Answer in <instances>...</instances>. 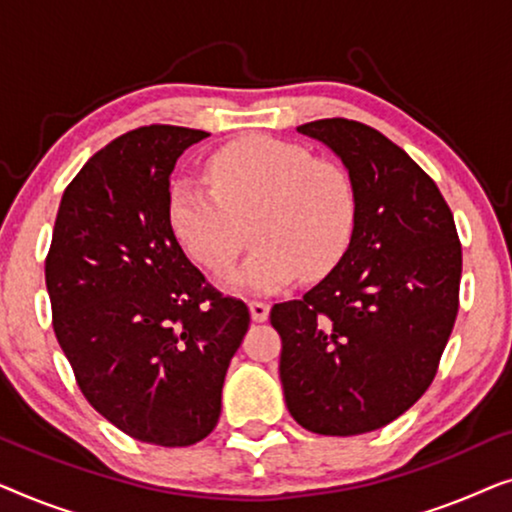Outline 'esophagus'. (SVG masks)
<instances>
[{
	"mask_svg": "<svg viewBox=\"0 0 512 512\" xmlns=\"http://www.w3.org/2000/svg\"><path fill=\"white\" fill-rule=\"evenodd\" d=\"M249 312H251V319L261 324V321H265V319L270 317V305L268 303H261V300H251Z\"/></svg>",
	"mask_w": 512,
	"mask_h": 512,
	"instance_id": "1",
	"label": "esophagus"
}]
</instances>
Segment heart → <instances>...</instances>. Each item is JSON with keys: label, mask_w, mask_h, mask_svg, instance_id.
<instances>
[{"label": "heart", "mask_w": 512, "mask_h": 512, "mask_svg": "<svg viewBox=\"0 0 512 512\" xmlns=\"http://www.w3.org/2000/svg\"><path fill=\"white\" fill-rule=\"evenodd\" d=\"M207 184L177 179L167 221L186 254L212 275L235 268L251 223L258 244L230 279L275 293L298 275L314 282L338 268L356 228V188L345 167L284 139L251 135L207 158Z\"/></svg>", "instance_id": "heart-1"}]
</instances>
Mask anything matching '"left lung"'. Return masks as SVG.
Returning <instances> with one entry per match:
<instances>
[{
  "label": "left lung",
  "instance_id": "obj_1",
  "mask_svg": "<svg viewBox=\"0 0 512 512\" xmlns=\"http://www.w3.org/2000/svg\"><path fill=\"white\" fill-rule=\"evenodd\" d=\"M326 144L356 188L338 268L277 303L279 377L291 417L321 436H359L429 389L459 310L461 244L436 181L382 132L347 118L298 128Z\"/></svg>",
  "mask_w": 512,
  "mask_h": 512
}]
</instances>
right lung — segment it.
I'll list each match as a JSON object with an SVG mask.
<instances>
[{
	"label": "right lung",
	"mask_w": 512,
	"mask_h": 512,
	"mask_svg": "<svg viewBox=\"0 0 512 512\" xmlns=\"http://www.w3.org/2000/svg\"><path fill=\"white\" fill-rule=\"evenodd\" d=\"M205 130L149 125L97 151L65 188L46 256L53 331L88 403L142 443L186 447L221 415L249 328L167 221L170 174Z\"/></svg>",
	"instance_id": "right-lung-1"
}]
</instances>
